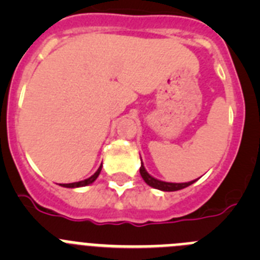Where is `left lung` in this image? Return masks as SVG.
Here are the masks:
<instances>
[{"label": "left lung", "mask_w": 260, "mask_h": 260, "mask_svg": "<svg viewBox=\"0 0 260 260\" xmlns=\"http://www.w3.org/2000/svg\"><path fill=\"white\" fill-rule=\"evenodd\" d=\"M142 160V158H141ZM141 176L142 178L144 180V182L147 185H150L151 187L153 189H157V190H161V191H177V190H181V189H185L187 186H190L191 183H194L195 181H190V182H185V183H173V182H164V181H160L157 178H153L151 174H148V172L146 171V168H144L143 162L141 164Z\"/></svg>", "instance_id": "1"}]
</instances>
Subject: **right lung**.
<instances>
[{
  "label": "right lung",
  "instance_id": "obj_1",
  "mask_svg": "<svg viewBox=\"0 0 260 260\" xmlns=\"http://www.w3.org/2000/svg\"><path fill=\"white\" fill-rule=\"evenodd\" d=\"M100 172H102V165H100V168H99L98 171H96L92 176L89 177V178H87V180L79 181V182H73V183H59V185L63 186V187H71V189H73V187H82V186H87V185H89V183H92L93 181L98 178L99 174H100Z\"/></svg>",
  "mask_w": 260,
  "mask_h": 260
}]
</instances>
